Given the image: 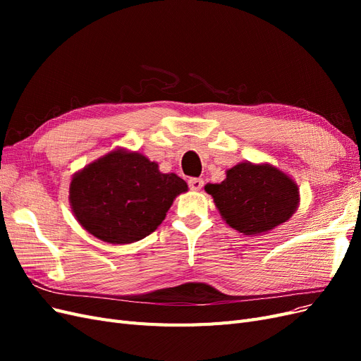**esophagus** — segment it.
<instances>
[{
	"instance_id": "esophagus-1",
	"label": "esophagus",
	"mask_w": 361,
	"mask_h": 361,
	"mask_svg": "<svg viewBox=\"0 0 361 361\" xmlns=\"http://www.w3.org/2000/svg\"><path fill=\"white\" fill-rule=\"evenodd\" d=\"M188 185H190V188H191L192 191H200V190L203 188L204 180H203L202 178H191V179L188 180Z\"/></svg>"
}]
</instances>
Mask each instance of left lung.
Returning a JSON list of instances; mask_svg holds the SVG:
<instances>
[{
  "mask_svg": "<svg viewBox=\"0 0 361 361\" xmlns=\"http://www.w3.org/2000/svg\"><path fill=\"white\" fill-rule=\"evenodd\" d=\"M223 220L244 235L268 233L298 209L300 188L285 171L269 162H239L221 183H207Z\"/></svg>",
  "mask_w": 361,
  "mask_h": 361,
  "instance_id": "1",
  "label": "left lung"
}]
</instances>
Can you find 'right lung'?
<instances>
[{
	"mask_svg": "<svg viewBox=\"0 0 361 361\" xmlns=\"http://www.w3.org/2000/svg\"><path fill=\"white\" fill-rule=\"evenodd\" d=\"M188 185L140 152L114 149L76 171L69 187L72 212L87 232L108 244H130L164 221Z\"/></svg>",
	"mask_w": 361,
	"mask_h": 361,
	"instance_id": "add662e5",
	"label": "right lung"
}]
</instances>
